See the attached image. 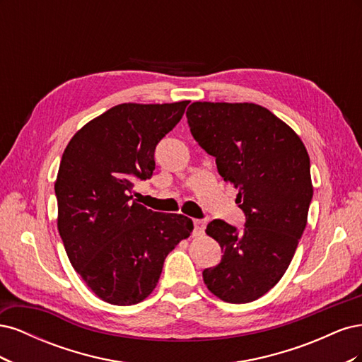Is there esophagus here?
<instances>
[{
    "mask_svg": "<svg viewBox=\"0 0 362 362\" xmlns=\"http://www.w3.org/2000/svg\"><path fill=\"white\" fill-rule=\"evenodd\" d=\"M193 225H194V235L204 234V229H205V225H206L205 221H201V218H194Z\"/></svg>",
    "mask_w": 362,
    "mask_h": 362,
    "instance_id": "34e87169",
    "label": "esophagus"
}]
</instances>
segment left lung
<instances>
[{"label": "left lung", "instance_id": "left-lung-1", "mask_svg": "<svg viewBox=\"0 0 362 362\" xmlns=\"http://www.w3.org/2000/svg\"><path fill=\"white\" fill-rule=\"evenodd\" d=\"M187 120L246 214L242 231L221 218L208 223L223 255L202 272L204 282L223 302L257 300L284 276L308 221L310 156L294 129L258 104L196 101Z\"/></svg>", "mask_w": 362, "mask_h": 362}]
</instances>
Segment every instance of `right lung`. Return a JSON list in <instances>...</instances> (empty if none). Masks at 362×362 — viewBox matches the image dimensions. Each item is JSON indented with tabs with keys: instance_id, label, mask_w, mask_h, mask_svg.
Instances as JSON below:
<instances>
[{
	"instance_id": "right-lung-1",
	"label": "right lung",
	"mask_w": 362,
	"mask_h": 362,
	"mask_svg": "<svg viewBox=\"0 0 362 362\" xmlns=\"http://www.w3.org/2000/svg\"><path fill=\"white\" fill-rule=\"evenodd\" d=\"M187 105H115L76 131L62 156L54 184L60 237L75 272L112 305L146 299L169 252L193 231L189 217L131 201L133 182L152 177L156 146Z\"/></svg>"
}]
</instances>
